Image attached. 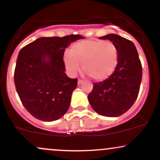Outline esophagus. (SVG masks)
<instances>
[{"instance_id":"esophagus-1","label":"esophagus","mask_w":160,"mask_h":160,"mask_svg":"<svg viewBox=\"0 0 160 160\" xmlns=\"http://www.w3.org/2000/svg\"><path fill=\"white\" fill-rule=\"evenodd\" d=\"M82 82H83V80H78V86L81 85V84L82 83Z\"/></svg>"}]
</instances>
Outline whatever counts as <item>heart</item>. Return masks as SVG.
Segmentation results:
<instances>
[{"instance_id":"1","label":"heart","mask_w":160,"mask_h":160,"mask_svg":"<svg viewBox=\"0 0 160 160\" xmlns=\"http://www.w3.org/2000/svg\"><path fill=\"white\" fill-rule=\"evenodd\" d=\"M118 50L112 42L82 40L71 47L64 55L65 68L71 75L81 68L93 80L102 81L111 77L118 65Z\"/></svg>"}]
</instances>
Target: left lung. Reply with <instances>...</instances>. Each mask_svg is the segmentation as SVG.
Segmentation results:
<instances>
[{
    "instance_id": "left-lung-1",
    "label": "left lung",
    "mask_w": 160,
    "mask_h": 160,
    "mask_svg": "<svg viewBox=\"0 0 160 160\" xmlns=\"http://www.w3.org/2000/svg\"><path fill=\"white\" fill-rule=\"evenodd\" d=\"M109 40L118 50V65L111 77L94 82L88 100L98 114L120 117L135 103L142 78V68L136 47L132 41L115 34L100 37Z\"/></svg>"
}]
</instances>
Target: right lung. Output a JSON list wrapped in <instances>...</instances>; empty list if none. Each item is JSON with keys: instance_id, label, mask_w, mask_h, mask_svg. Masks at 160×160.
Returning a JSON list of instances; mask_svg holds the SVG:
<instances>
[{"instance_id": "add662e5", "label": "right lung", "mask_w": 160, "mask_h": 160, "mask_svg": "<svg viewBox=\"0 0 160 160\" xmlns=\"http://www.w3.org/2000/svg\"><path fill=\"white\" fill-rule=\"evenodd\" d=\"M81 35L40 38L19 51L14 82L25 109L38 120L51 122L68 111L78 79L65 73L64 52Z\"/></svg>"}]
</instances>
